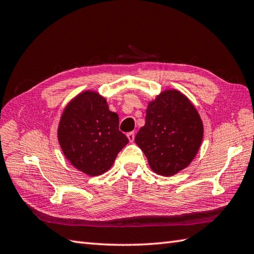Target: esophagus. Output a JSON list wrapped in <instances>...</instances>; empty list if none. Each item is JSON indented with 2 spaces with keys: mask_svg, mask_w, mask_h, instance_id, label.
<instances>
[{
  "mask_svg": "<svg viewBox=\"0 0 254 254\" xmlns=\"http://www.w3.org/2000/svg\"><path fill=\"white\" fill-rule=\"evenodd\" d=\"M127 138H128V141H130L131 143L134 141V138H135V133L134 132H128L127 134Z\"/></svg>",
  "mask_w": 254,
  "mask_h": 254,
  "instance_id": "esophagus-1",
  "label": "esophagus"
}]
</instances>
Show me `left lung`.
<instances>
[{
	"label": "left lung",
	"mask_w": 254,
	"mask_h": 254,
	"mask_svg": "<svg viewBox=\"0 0 254 254\" xmlns=\"http://www.w3.org/2000/svg\"><path fill=\"white\" fill-rule=\"evenodd\" d=\"M203 139V123L195 108L177 90H166L149 102L145 126L135 143L161 176H174L191 164Z\"/></svg>",
	"instance_id": "obj_1"
}]
</instances>
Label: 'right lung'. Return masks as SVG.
<instances>
[{"label":"right lung","instance_id":"obj_1","mask_svg":"<svg viewBox=\"0 0 254 254\" xmlns=\"http://www.w3.org/2000/svg\"><path fill=\"white\" fill-rule=\"evenodd\" d=\"M58 138L71 164L89 176L110 169L119 152L128 143L119 130L118 115L95 91H85L66 106Z\"/></svg>","mask_w":254,"mask_h":254}]
</instances>
